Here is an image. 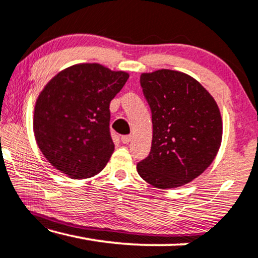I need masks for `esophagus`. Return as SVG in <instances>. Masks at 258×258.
Masks as SVG:
<instances>
[{"label":"esophagus","instance_id":"34e87169","mask_svg":"<svg viewBox=\"0 0 258 258\" xmlns=\"http://www.w3.org/2000/svg\"><path fill=\"white\" fill-rule=\"evenodd\" d=\"M121 141L124 144H128L130 141H132V136H129V135H124V136H122L121 137Z\"/></svg>","mask_w":258,"mask_h":258}]
</instances>
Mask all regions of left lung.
<instances>
[{"instance_id": "obj_1", "label": "left lung", "mask_w": 258, "mask_h": 258, "mask_svg": "<svg viewBox=\"0 0 258 258\" xmlns=\"http://www.w3.org/2000/svg\"><path fill=\"white\" fill-rule=\"evenodd\" d=\"M140 81L151 109L153 142L137 172L156 188H178L216 157L223 133L220 109L209 91L184 73L160 69L143 73Z\"/></svg>"}]
</instances>
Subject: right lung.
<instances>
[{
	"label": "right lung",
	"instance_id": "1",
	"mask_svg": "<svg viewBox=\"0 0 258 258\" xmlns=\"http://www.w3.org/2000/svg\"><path fill=\"white\" fill-rule=\"evenodd\" d=\"M129 74L98 63L63 69L45 84L34 108L35 140L49 163L70 178L103 170L115 146L109 104Z\"/></svg>",
	"mask_w": 258,
	"mask_h": 258
}]
</instances>
